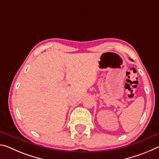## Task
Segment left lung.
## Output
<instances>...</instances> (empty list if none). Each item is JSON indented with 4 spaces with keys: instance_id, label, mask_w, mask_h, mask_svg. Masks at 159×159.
<instances>
[{
    "instance_id": "1",
    "label": "left lung",
    "mask_w": 159,
    "mask_h": 159,
    "mask_svg": "<svg viewBox=\"0 0 159 159\" xmlns=\"http://www.w3.org/2000/svg\"><path fill=\"white\" fill-rule=\"evenodd\" d=\"M130 60H131V61H133V60H131V59H130Z\"/></svg>"
}]
</instances>
